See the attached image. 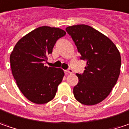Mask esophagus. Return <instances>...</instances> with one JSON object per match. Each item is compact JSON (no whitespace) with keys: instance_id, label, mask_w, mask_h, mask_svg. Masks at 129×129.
<instances>
[{"instance_id":"esophagus-1","label":"esophagus","mask_w":129,"mask_h":129,"mask_svg":"<svg viewBox=\"0 0 129 129\" xmlns=\"http://www.w3.org/2000/svg\"><path fill=\"white\" fill-rule=\"evenodd\" d=\"M65 72H66V73H69V74H72L73 73V70H72V69H70V68H69L67 70H66Z\"/></svg>"}]
</instances>
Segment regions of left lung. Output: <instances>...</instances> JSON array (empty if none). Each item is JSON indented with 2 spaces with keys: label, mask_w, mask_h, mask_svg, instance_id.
<instances>
[{
  "label": "left lung",
  "mask_w": 129,
  "mask_h": 129,
  "mask_svg": "<svg viewBox=\"0 0 129 129\" xmlns=\"http://www.w3.org/2000/svg\"><path fill=\"white\" fill-rule=\"evenodd\" d=\"M80 59L87 62L79 82L74 87L75 99L85 105H95L110 94L120 72L121 57L115 44L108 37L86 25L67 27Z\"/></svg>",
  "instance_id": "obj_1"
}]
</instances>
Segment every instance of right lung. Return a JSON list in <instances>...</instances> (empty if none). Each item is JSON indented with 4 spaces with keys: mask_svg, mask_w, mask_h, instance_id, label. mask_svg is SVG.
<instances>
[{
    "mask_svg": "<svg viewBox=\"0 0 129 129\" xmlns=\"http://www.w3.org/2000/svg\"><path fill=\"white\" fill-rule=\"evenodd\" d=\"M66 34L58 27H39L20 39L14 47L10 55L12 74L29 101L42 104L55 96L64 72L60 68L44 66V62L57 39Z\"/></svg>",
    "mask_w": 129,
    "mask_h": 129,
    "instance_id": "obj_1",
    "label": "right lung"
}]
</instances>
